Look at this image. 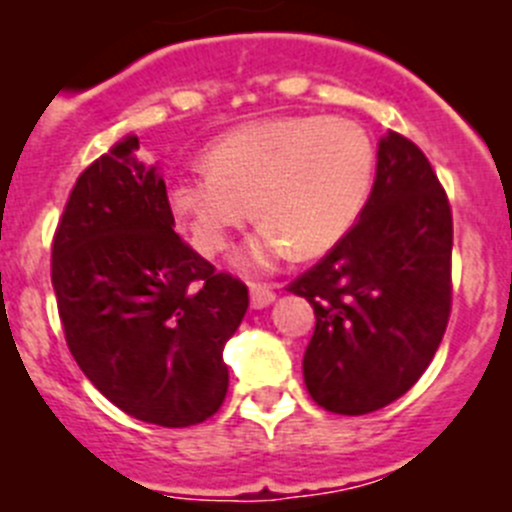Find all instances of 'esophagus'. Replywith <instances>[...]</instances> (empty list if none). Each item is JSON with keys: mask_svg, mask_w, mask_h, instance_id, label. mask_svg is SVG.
Returning a JSON list of instances; mask_svg holds the SVG:
<instances>
[{"mask_svg": "<svg viewBox=\"0 0 512 512\" xmlns=\"http://www.w3.org/2000/svg\"><path fill=\"white\" fill-rule=\"evenodd\" d=\"M248 292H251V307L253 309L269 307V304L276 299L274 284H261L259 281V284H251V287H248Z\"/></svg>", "mask_w": 512, "mask_h": 512, "instance_id": "esophagus-1", "label": "esophagus"}]
</instances>
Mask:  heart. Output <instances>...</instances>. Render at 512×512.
Here are the masks:
<instances>
[{
    "label": "heart",
    "mask_w": 512,
    "mask_h": 512,
    "mask_svg": "<svg viewBox=\"0 0 512 512\" xmlns=\"http://www.w3.org/2000/svg\"><path fill=\"white\" fill-rule=\"evenodd\" d=\"M208 172H182L167 185V208L195 251L218 256L248 220L259 233L243 269H269L289 251L314 259L358 223L375 175V144L345 116L292 114L251 121L215 139Z\"/></svg>",
    "instance_id": "obj_1"
}]
</instances>
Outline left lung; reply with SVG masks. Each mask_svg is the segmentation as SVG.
<instances>
[{"instance_id": "obj_1", "label": "left lung", "mask_w": 512, "mask_h": 512, "mask_svg": "<svg viewBox=\"0 0 512 512\" xmlns=\"http://www.w3.org/2000/svg\"><path fill=\"white\" fill-rule=\"evenodd\" d=\"M287 289L317 317L302 365L322 409L370 414L419 381L452 312V208L411 139H381L358 223Z\"/></svg>"}]
</instances>
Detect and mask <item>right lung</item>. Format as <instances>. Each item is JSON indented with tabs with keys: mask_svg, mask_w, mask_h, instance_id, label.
Listing matches in <instances>:
<instances>
[{
	"mask_svg": "<svg viewBox=\"0 0 512 512\" xmlns=\"http://www.w3.org/2000/svg\"><path fill=\"white\" fill-rule=\"evenodd\" d=\"M137 137L88 164L53 238L65 342L88 381L147 424H200L228 393L225 340L248 287L175 231L167 187L137 162Z\"/></svg>",
	"mask_w": 512,
	"mask_h": 512,
	"instance_id": "obj_1",
	"label": "right lung"
}]
</instances>
